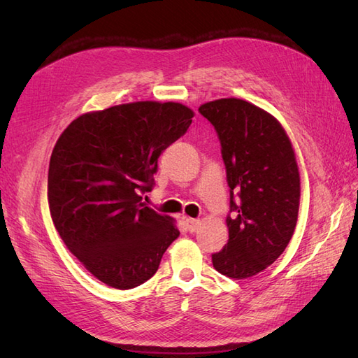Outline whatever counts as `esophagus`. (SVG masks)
<instances>
[{"label":"esophagus","instance_id":"1","mask_svg":"<svg viewBox=\"0 0 358 358\" xmlns=\"http://www.w3.org/2000/svg\"><path fill=\"white\" fill-rule=\"evenodd\" d=\"M185 224H187V229H188L191 233L197 231L199 227L201 225L200 220H192V218H187V220H185Z\"/></svg>","mask_w":358,"mask_h":358}]
</instances>
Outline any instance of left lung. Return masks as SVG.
<instances>
[{"instance_id": "8db88e82", "label": "left lung", "mask_w": 358, "mask_h": 358, "mask_svg": "<svg viewBox=\"0 0 358 358\" xmlns=\"http://www.w3.org/2000/svg\"><path fill=\"white\" fill-rule=\"evenodd\" d=\"M199 112L221 140L234 212L225 220L229 242L212 263L224 276L251 278L276 262L294 234L301 189L294 149L278 119L249 101L220 99Z\"/></svg>"}]
</instances>
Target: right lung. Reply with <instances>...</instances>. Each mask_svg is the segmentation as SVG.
<instances>
[{
  "mask_svg": "<svg viewBox=\"0 0 358 358\" xmlns=\"http://www.w3.org/2000/svg\"><path fill=\"white\" fill-rule=\"evenodd\" d=\"M180 103L136 101L83 113L52 150L48 200L62 242L103 284L129 289L152 278L179 237L176 221L142 201L162 150L187 133Z\"/></svg>",
  "mask_w": 358,
  "mask_h": 358,
  "instance_id": "right-lung-1",
  "label": "right lung"
}]
</instances>
